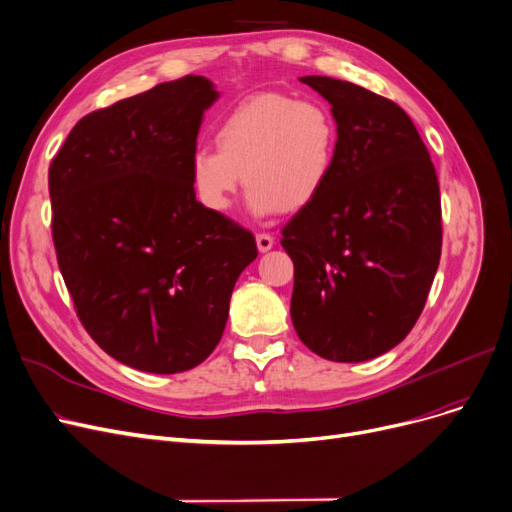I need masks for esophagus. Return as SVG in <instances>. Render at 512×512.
Here are the masks:
<instances>
[{
	"label": "esophagus",
	"mask_w": 512,
	"mask_h": 512,
	"mask_svg": "<svg viewBox=\"0 0 512 512\" xmlns=\"http://www.w3.org/2000/svg\"><path fill=\"white\" fill-rule=\"evenodd\" d=\"M255 240H257L259 253H268V251L274 247V238H272L270 234H257Z\"/></svg>",
	"instance_id": "esophagus-1"
}]
</instances>
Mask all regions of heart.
Returning a JSON list of instances; mask_svg holds the SVG:
<instances>
[{
    "label": "heart",
    "instance_id": "heart-1",
    "mask_svg": "<svg viewBox=\"0 0 512 512\" xmlns=\"http://www.w3.org/2000/svg\"><path fill=\"white\" fill-rule=\"evenodd\" d=\"M215 146H196L188 159L192 192L207 211L226 213L242 177L255 215L301 211L335 171L339 125L318 98L270 92L226 113L215 127Z\"/></svg>",
    "mask_w": 512,
    "mask_h": 512
}]
</instances>
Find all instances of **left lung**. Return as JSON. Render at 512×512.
<instances>
[{"mask_svg": "<svg viewBox=\"0 0 512 512\" xmlns=\"http://www.w3.org/2000/svg\"><path fill=\"white\" fill-rule=\"evenodd\" d=\"M339 125L324 192L282 230L295 263L291 318L330 362H366L404 341L425 307L441 255L435 167L412 119L364 87L301 77Z\"/></svg>", "mask_w": 512, "mask_h": 512, "instance_id": "8db88e82", "label": "left lung"}]
</instances>
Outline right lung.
Returning a JSON list of instances; mask_svg holds the SVG:
<instances>
[{
    "label": "right lung",
    "mask_w": 512,
    "mask_h": 512,
    "mask_svg": "<svg viewBox=\"0 0 512 512\" xmlns=\"http://www.w3.org/2000/svg\"><path fill=\"white\" fill-rule=\"evenodd\" d=\"M219 98L201 75L83 117L50 165L52 236L90 337L117 362L175 374L205 362L255 238L207 211L188 159Z\"/></svg>",
    "instance_id": "1"
}]
</instances>
